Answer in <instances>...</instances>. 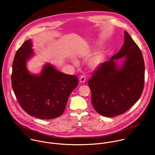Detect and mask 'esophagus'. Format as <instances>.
Instances as JSON below:
<instances>
[{
    "mask_svg": "<svg viewBox=\"0 0 155 155\" xmlns=\"http://www.w3.org/2000/svg\"><path fill=\"white\" fill-rule=\"evenodd\" d=\"M86 78L84 75H81L80 77V81L81 83H84L86 81Z\"/></svg>",
    "mask_w": 155,
    "mask_h": 155,
    "instance_id": "obj_1",
    "label": "esophagus"
}]
</instances>
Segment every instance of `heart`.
<instances>
[{
	"label": "heart",
	"mask_w": 155,
	"mask_h": 155,
	"mask_svg": "<svg viewBox=\"0 0 155 155\" xmlns=\"http://www.w3.org/2000/svg\"><path fill=\"white\" fill-rule=\"evenodd\" d=\"M104 59V56L102 54H99L96 55L91 62V66L92 68L98 67L102 62Z\"/></svg>",
	"instance_id": "heart-1"
}]
</instances>
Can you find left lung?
Instances as JSON below:
<instances>
[{
    "mask_svg": "<svg viewBox=\"0 0 155 155\" xmlns=\"http://www.w3.org/2000/svg\"><path fill=\"white\" fill-rule=\"evenodd\" d=\"M124 57L118 68L115 60ZM144 62L142 53L126 31L120 51L93 72L88 85L94 110L105 117L124 114L139 99L144 84Z\"/></svg>",
    "mask_w": 155,
    "mask_h": 155,
    "instance_id": "obj_1",
    "label": "left lung"
}]
</instances>
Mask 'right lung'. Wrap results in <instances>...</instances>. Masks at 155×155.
Listing matches in <instances>:
<instances>
[{
  "instance_id": "obj_1",
  "label": "right lung",
  "mask_w": 155,
  "mask_h": 155,
  "mask_svg": "<svg viewBox=\"0 0 155 155\" xmlns=\"http://www.w3.org/2000/svg\"><path fill=\"white\" fill-rule=\"evenodd\" d=\"M31 41H26L17 51L12 63L13 91L23 110L41 119L61 116L68 97L78 86L76 75L65 74L51 64L45 65L39 75L29 73L26 63L33 54Z\"/></svg>"
}]
</instances>
